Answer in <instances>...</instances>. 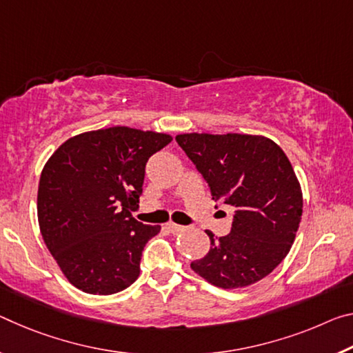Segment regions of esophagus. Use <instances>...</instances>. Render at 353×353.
<instances>
[{
  "label": "esophagus",
  "instance_id": "obj_1",
  "mask_svg": "<svg viewBox=\"0 0 353 353\" xmlns=\"http://www.w3.org/2000/svg\"><path fill=\"white\" fill-rule=\"evenodd\" d=\"M166 228H168V231L172 232V234H179V232H182L183 229H185V228L181 226V225H176V223H168Z\"/></svg>",
  "mask_w": 353,
  "mask_h": 353
}]
</instances>
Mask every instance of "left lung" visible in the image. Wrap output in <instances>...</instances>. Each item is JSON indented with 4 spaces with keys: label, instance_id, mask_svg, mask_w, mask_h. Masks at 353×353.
<instances>
[{
    "label": "left lung",
    "instance_id": "8db88e82",
    "mask_svg": "<svg viewBox=\"0 0 353 353\" xmlns=\"http://www.w3.org/2000/svg\"><path fill=\"white\" fill-rule=\"evenodd\" d=\"M176 141L209 183L212 199L234 209L228 236L207 231L210 250L192 262L193 272L223 289L261 281L288 256L303 212L286 154L259 135L183 133Z\"/></svg>",
    "mask_w": 353,
    "mask_h": 353
}]
</instances>
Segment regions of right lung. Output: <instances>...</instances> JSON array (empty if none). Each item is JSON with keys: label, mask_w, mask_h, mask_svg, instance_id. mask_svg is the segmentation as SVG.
<instances>
[{"label": "right lung", "mask_w": 353, "mask_h": 353, "mask_svg": "<svg viewBox=\"0 0 353 353\" xmlns=\"http://www.w3.org/2000/svg\"><path fill=\"white\" fill-rule=\"evenodd\" d=\"M171 135L130 127L80 133L43 166L37 218L47 248L64 276L83 292L111 295L139 276L143 250L160 226L132 216L150 155Z\"/></svg>", "instance_id": "right-lung-1"}]
</instances>
